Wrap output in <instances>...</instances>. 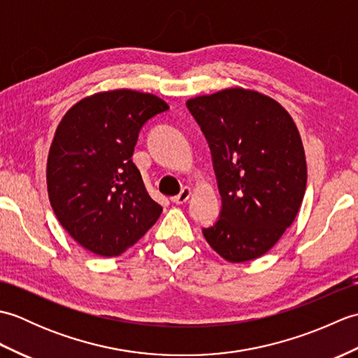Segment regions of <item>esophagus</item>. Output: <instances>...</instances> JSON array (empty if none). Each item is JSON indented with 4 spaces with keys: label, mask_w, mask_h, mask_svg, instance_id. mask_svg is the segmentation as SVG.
Here are the masks:
<instances>
[{
    "label": "esophagus",
    "mask_w": 358,
    "mask_h": 358,
    "mask_svg": "<svg viewBox=\"0 0 358 358\" xmlns=\"http://www.w3.org/2000/svg\"><path fill=\"white\" fill-rule=\"evenodd\" d=\"M191 195H192L191 187L185 186L183 189H181V192H180L178 195L172 196L171 201H172V203H175V204H183V203H186L189 199H191Z\"/></svg>",
    "instance_id": "obj_1"
}]
</instances>
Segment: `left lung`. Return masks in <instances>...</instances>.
<instances>
[{
  "label": "left lung",
  "instance_id": "left-lung-1",
  "mask_svg": "<svg viewBox=\"0 0 358 358\" xmlns=\"http://www.w3.org/2000/svg\"><path fill=\"white\" fill-rule=\"evenodd\" d=\"M209 141L223 208L203 235L231 263L271 250L299 214L306 158L289 112L273 98L229 87L186 101Z\"/></svg>",
  "mask_w": 358,
  "mask_h": 358
}]
</instances>
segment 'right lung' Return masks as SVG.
<instances>
[{"mask_svg": "<svg viewBox=\"0 0 358 358\" xmlns=\"http://www.w3.org/2000/svg\"><path fill=\"white\" fill-rule=\"evenodd\" d=\"M167 109L154 94L113 89L83 98L59 121L45 169L50 206L90 252L121 255L162 215L132 155L141 126Z\"/></svg>", "mask_w": 358, "mask_h": 358, "instance_id": "1", "label": "right lung"}]
</instances>
